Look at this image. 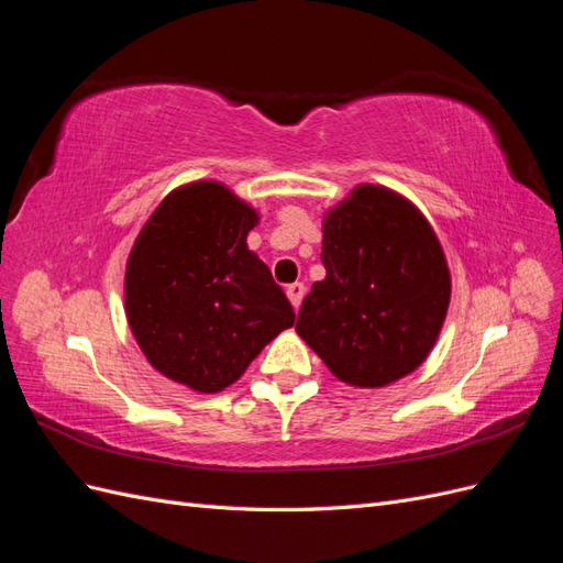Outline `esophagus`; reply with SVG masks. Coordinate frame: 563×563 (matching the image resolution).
<instances>
[{
	"instance_id": "esophagus-1",
	"label": "esophagus",
	"mask_w": 563,
	"mask_h": 563,
	"mask_svg": "<svg viewBox=\"0 0 563 563\" xmlns=\"http://www.w3.org/2000/svg\"><path fill=\"white\" fill-rule=\"evenodd\" d=\"M286 296H288V300H291L294 310H298V308H300V302H302V296H305V286H302L300 282L291 284V286L286 288Z\"/></svg>"
}]
</instances>
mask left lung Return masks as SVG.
Masks as SVG:
<instances>
[{"instance_id": "obj_1", "label": "left lung", "mask_w": 563, "mask_h": 563, "mask_svg": "<svg viewBox=\"0 0 563 563\" xmlns=\"http://www.w3.org/2000/svg\"><path fill=\"white\" fill-rule=\"evenodd\" d=\"M327 277L312 284L296 331L338 380L385 387L432 352L451 302L437 232L413 201L356 185L321 223Z\"/></svg>"}]
</instances>
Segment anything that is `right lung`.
<instances>
[{"mask_svg":"<svg viewBox=\"0 0 563 563\" xmlns=\"http://www.w3.org/2000/svg\"><path fill=\"white\" fill-rule=\"evenodd\" d=\"M258 211L218 180L168 192L126 261L135 343L168 380L201 395L230 387L296 314L246 236Z\"/></svg>","mask_w":563,"mask_h":563,"instance_id":"1","label":"right lung"}]
</instances>
